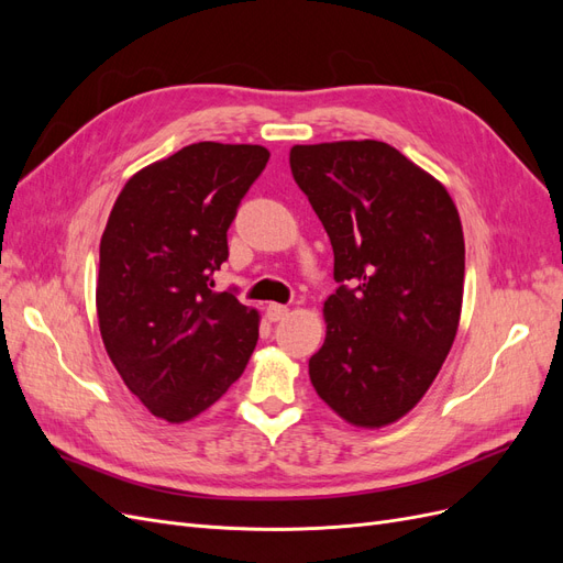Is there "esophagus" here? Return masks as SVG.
<instances>
[{
  "label": "esophagus",
  "mask_w": 563,
  "mask_h": 563,
  "mask_svg": "<svg viewBox=\"0 0 563 563\" xmlns=\"http://www.w3.org/2000/svg\"><path fill=\"white\" fill-rule=\"evenodd\" d=\"M288 317V308L286 305H279V302H272L267 305V319L269 321H282Z\"/></svg>",
  "instance_id": "1"
}]
</instances>
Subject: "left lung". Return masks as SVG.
<instances>
[{"label":"left lung","mask_w":563,"mask_h":563,"mask_svg":"<svg viewBox=\"0 0 563 563\" xmlns=\"http://www.w3.org/2000/svg\"><path fill=\"white\" fill-rule=\"evenodd\" d=\"M291 174L333 246L317 395L356 428H383L430 389L455 340L465 240L446 187L380 141L294 145Z\"/></svg>","instance_id":"left-lung-1"}]
</instances>
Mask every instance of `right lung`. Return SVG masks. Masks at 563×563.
Listing matches in <instances>:
<instances>
[{"label": "right lung", "instance_id": "obj_1", "mask_svg": "<svg viewBox=\"0 0 563 563\" xmlns=\"http://www.w3.org/2000/svg\"><path fill=\"white\" fill-rule=\"evenodd\" d=\"M267 159L263 145L195 143L141 168L114 201L100 240L98 327L152 416L185 422L207 411L258 343V312L213 291V275Z\"/></svg>", "mask_w": 563, "mask_h": 563}]
</instances>
